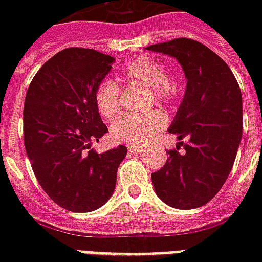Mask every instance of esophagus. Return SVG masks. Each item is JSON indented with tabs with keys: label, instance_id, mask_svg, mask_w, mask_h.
<instances>
[{
	"label": "esophagus",
	"instance_id": "1",
	"mask_svg": "<svg viewBox=\"0 0 262 262\" xmlns=\"http://www.w3.org/2000/svg\"><path fill=\"white\" fill-rule=\"evenodd\" d=\"M127 150L132 153H142L143 147L142 146H133V144H127Z\"/></svg>",
	"mask_w": 262,
	"mask_h": 262
}]
</instances>
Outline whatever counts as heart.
Masks as SVG:
<instances>
[{"mask_svg": "<svg viewBox=\"0 0 262 262\" xmlns=\"http://www.w3.org/2000/svg\"><path fill=\"white\" fill-rule=\"evenodd\" d=\"M119 80L125 84H136L150 90L153 102L168 105L174 102L180 88L171 80L165 66L154 57L140 56L129 61L122 70ZM94 102L99 115L111 119L119 112V90L114 81H101L94 91ZM167 125V116L160 111H153L142 116H122L111 125V137L115 142L142 146L163 130Z\"/></svg>", "mask_w": 262, "mask_h": 262, "instance_id": "b5f03b06", "label": "heart"}]
</instances>
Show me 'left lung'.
<instances>
[{
	"mask_svg": "<svg viewBox=\"0 0 262 262\" xmlns=\"http://www.w3.org/2000/svg\"><path fill=\"white\" fill-rule=\"evenodd\" d=\"M176 57L187 90L168 132L177 150L151 174L159 198L176 209H195L219 192L230 174L243 135L242 91L229 66L193 39L178 37L146 48ZM185 140V142H182ZM186 151L180 154L179 146Z\"/></svg>",
	"mask_w": 262,
	"mask_h": 262,
	"instance_id": "obj_1",
	"label": "left lung"
}]
</instances>
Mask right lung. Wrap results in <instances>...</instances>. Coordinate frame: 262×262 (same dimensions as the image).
<instances>
[{"mask_svg":"<svg viewBox=\"0 0 262 262\" xmlns=\"http://www.w3.org/2000/svg\"><path fill=\"white\" fill-rule=\"evenodd\" d=\"M114 57L94 49L69 48L40 67L24 105V142L43 191L70 212H91L109 201L125 146L95 153L91 142L108 132L94 91Z\"/></svg>","mask_w":262,"mask_h":262,"instance_id":"1","label":"right lung"}]
</instances>
